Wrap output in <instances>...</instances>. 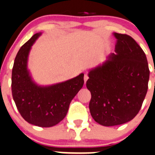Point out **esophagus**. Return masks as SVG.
I'll use <instances>...</instances> for the list:
<instances>
[{
  "instance_id": "1",
  "label": "esophagus",
  "mask_w": 155,
  "mask_h": 155,
  "mask_svg": "<svg viewBox=\"0 0 155 155\" xmlns=\"http://www.w3.org/2000/svg\"><path fill=\"white\" fill-rule=\"evenodd\" d=\"M89 79V77H88V76L87 74H84V84H85L86 83V81H87V79Z\"/></svg>"
}]
</instances>
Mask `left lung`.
Segmentation results:
<instances>
[{
    "instance_id": "1",
    "label": "left lung",
    "mask_w": 155,
    "mask_h": 155,
    "mask_svg": "<svg viewBox=\"0 0 155 155\" xmlns=\"http://www.w3.org/2000/svg\"><path fill=\"white\" fill-rule=\"evenodd\" d=\"M116 54L92 69L87 81L89 108L99 124L112 127L130 121L140 111L147 95L149 69L145 53L132 37L114 33Z\"/></svg>"
}]
</instances>
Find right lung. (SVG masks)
Instances as JSON below:
<instances>
[{
    "label": "right lung",
    "mask_w": 155,
    "mask_h": 155,
    "mask_svg": "<svg viewBox=\"0 0 155 155\" xmlns=\"http://www.w3.org/2000/svg\"><path fill=\"white\" fill-rule=\"evenodd\" d=\"M41 33L20 48L12 73V93L17 108L28 123L40 127L57 125L66 116L70 103L84 84V74L51 86H39L27 69L28 54Z\"/></svg>",
    "instance_id": "right-lung-1"
}]
</instances>
